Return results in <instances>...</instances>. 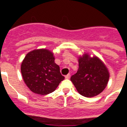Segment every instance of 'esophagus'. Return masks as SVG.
<instances>
[{"label":"esophagus","instance_id":"1","mask_svg":"<svg viewBox=\"0 0 127 127\" xmlns=\"http://www.w3.org/2000/svg\"><path fill=\"white\" fill-rule=\"evenodd\" d=\"M70 76H71V75H70V74L66 75V76H65V78H66V79H69V78H70Z\"/></svg>","mask_w":127,"mask_h":127}]
</instances>
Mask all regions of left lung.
Listing matches in <instances>:
<instances>
[{
	"label": "left lung",
	"instance_id": "left-lung-1",
	"mask_svg": "<svg viewBox=\"0 0 127 127\" xmlns=\"http://www.w3.org/2000/svg\"><path fill=\"white\" fill-rule=\"evenodd\" d=\"M79 68L71 81L77 92L86 97H93L102 93L107 85L109 73L106 65L96 56L85 53L78 57Z\"/></svg>",
	"mask_w": 127,
	"mask_h": 127
}]
</instances>
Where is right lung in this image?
I'll use <instances>...</instances> for the list:
<instances>
[{
  "mask_svg": "<svg viewBox=\"0 0 127 127\" xmlns=\"http://www.w3.org/2000/svg\"><path fill=\"white\" fill-rule=\"evenodd\" d=\"M54 53L47 49L29 52L21 64V72L26 86L35 94L45 95L55 91L64 79L54 62Z\"/></svg>",
  "mask_w": 127,
  "mask_h": 127,
  "instance_id": "obj_1",
  "label": "right lung"
}]
</instances>
